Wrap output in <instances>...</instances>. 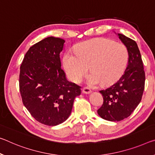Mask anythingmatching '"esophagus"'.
<instances>
[{
	"mask_svg": "<svg viewBox=\"0 0 155 155\" xmlns=\"http://www.w3.org/2000/svg\"><path fill=\"white\" fill-rule=\"evenodd\" d=\"M91 92H92V91H91V90L89 89V88L84 87V88H83V94H90Z\"/></svg>",
	"mask_w": 155,
	"mask_h": 155,
	"instance_id": "34e87169",
	"label": "esophagus"
}]
</instances>
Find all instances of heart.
I'll return each instance as SVG.
<instances>
[{
  "instance_id": "b5f03b06",
  "label": "heart",
  "mask_w": 155,
  "mask_h": 155,
  "mask_svg": "<svg viewBox=\"0 0 155 155\" xmlns=\"http://www.w3.org/2000/svg\"><path fill=\"white\" fill-rule=\"evenodd\" d=\"M129 61V51L121 43L107 38H97L79 44L75 53L68 51L63 57V67L73 82L81 81L88 68L87 83L91 86L109 85L121 77Z\"/></svg>"
}]
</instances>
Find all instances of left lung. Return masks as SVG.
I'll use <instances>...</instances> for the list:
<instances>
[{
    "label": "left lung",
    "instance_id": "1",
    "mask_svg": "<svg viewBox=\"0 0 155 155\" xmlns=\"http://www.w3.org/2000/svg\"><path fill=\"white\" fill-rule=\"evenodd\" d=\"M117 36L128 50L129 61L121 77L109 87L99 91L104 104L97 110L98 114L110 121H120L132 114L141 101L146 80L137 43L124 34Z\"/></svg>",
    "mask_w": 155,
    "mask_h": 155
}]
</instances>
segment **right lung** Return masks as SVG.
<instances>
[{
    "instance_id": "add662e5",
    "label": "right lung",
    "mask_w": 155,
    "mask_h": 155,
    "mask_svg": "<svg viewBox=\"0 0 155 155\" xmlns=\"http://www.w3.org/2000/svg\"><path fill=\"white\" fill-rule=\"evenodd\" d=\"M65 40L44 38L29 49L21 65L19 87L23 105L36 121L50 126L68 119L81 87L69 82L61 69Z\"/></svg>"
}]
</instances>
